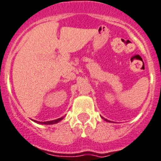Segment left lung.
I'll return each instance as SVG.
<instances>
[{
    "label": "left lung",
    "instance_id": "1",
    "mask_svg": "<svg viewBox=\"0 0 161 161\" xmlns=\"http://www.w3.org/2000/svg\"><path fill=\"white\" fill-rule=\"evenodd\" d=\"M103 119H104V120H106V121H108V120H106L105 118H103ZM108 122H109V121H108Z\"/></svg>",
    "mask_w": 161,
    "mask_h": 161
}]
</instances>
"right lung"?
<instances>
[{
    "instance_id": "obj_1",
    "label": "right lung",
    "mask_w": 161,
    "mask_h": 161,
    "mask_svg": "<svg viewBox=\"0 0 161 161\" xmlns=\"http://www.w3.org/2000/svg\"><path fill=\"white\" fill-rule=\"evenodd\" d=\"M64 118V116H63V117L61 118H58V119H57V120H49V121H45V122H41V121H36V120H33L34 122H36V123L37 124H40V125H53V124H57L58 123L59 121H61Z\"/></svg>"
}]
</instances>
